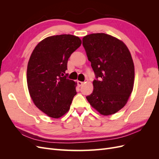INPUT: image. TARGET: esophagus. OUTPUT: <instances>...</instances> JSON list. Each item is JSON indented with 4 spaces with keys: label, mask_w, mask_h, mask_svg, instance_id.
Segmentation results:
<instances>
[{
    "label": "esophagus",
    "mask_w": 159,
    "mask_h": 159,
    "mask_svg": "<svg viewBox=\"0 0 159 159\" xmlns=\"http://www.w3.org/2000/svg\"><path fill=\"white\" fill-rule=\"evenodd\" d=\"M84 83L83 82V81H78V85L79 86H81Z\"/></svg>",
    "instance_id": "esophagus-1"
}]
</instances>
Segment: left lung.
<instances>
[{"mask_svg": "<svg viewBox=\"0 0 159 159\" xmlns=\"http://www.w3.org/2000/svg\"><path fill=\"white\" fill-rule=\"evenodd\" d=\"M83 46L95 75L88 102L103 115H112L127 102L134 84V64L128 48L104 33L83 38Z\"/></svg>", "mask_w": 159, "mask_h": 159, "instance_id": "8db88e82", "label": "left lung"}]
</instances>
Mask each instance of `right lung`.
Masks as SVG:
<instances>
[{
	"label": "right lung",
	"mask_w": 159,
	"mask_h": 159,
	"mask_svg": "<svg viewBox=\"0 0 159 159\" xmlns=\"http://www.w3.org/2000/svg\"><path fill=\"white\" fill-rule=\"evenodd\" d=\"M71 34L48 37L33 50L27 67V84L36 106L49 117L59 118L68 111L77 92L76 83L67 78V64L81 46Z\"/></svg>",
	"instance_id": "1"
}]
</instances>
